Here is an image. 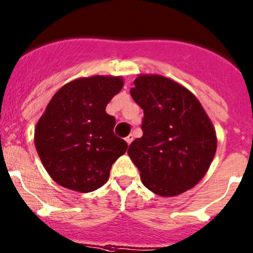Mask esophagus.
<instances>
[{
    "label": "esophagus",
    "mask_w": 253,
    "mask_h": 253,
    "mask_svg": "<svg viewBox=\"0 0 253 253\" xmlns=\"http://www.w3.org/2000/svg\"><path fill=\"white\" fill-rule=\"evenodd\" d=\"M125 142L128 143V144H130V143L133 142V135H131V134H130V135L126 136V138H125Z\"/></svg>",
    "instance_id": "esophagus-1"
}]
</instances>
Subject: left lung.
Here are the masks:
<instances>
[{
  "instance_id": "left-lung-1",
  "label": "left lung",
  "mask_w": 253,
  "mask_h": 253,
  "mask_svg": "<svg viewBox=\"0 0 253 253\" xmlns=\"http://www.w3.org/2000/svg\"><path fill=\"white\" fill-rule=\"evenodd\" d=\"M130 95L144 110L143 136L128 149L143 184L162 197L193 188L217 149L216 130L198 99L161 75H139Z\"/></svg>"
}]
</instances>
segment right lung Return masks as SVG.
I'll list each match as a JSON object with an SVG mask.
<instances>
[{
  "mask_svg": "<svg viewBox=\"0 0 253 253\" xmlns=\"http://www.w3.org/2000/svg\"><path fill=\"white\" fill-rule=\"evenodd\" d=\"M123 85L120 76L95 75L70 81L52 96L35 128V147L57 184L87 193L106 183L128 148L105 111Z\"/></svg>",
  "mask_w": 253,
  "mask_h": 253,
  "instance_id": "add662e5",
  "label": "right lung"
}]
</instances>
